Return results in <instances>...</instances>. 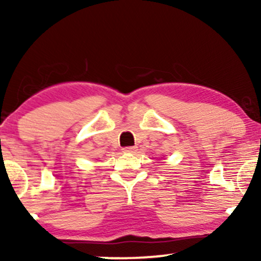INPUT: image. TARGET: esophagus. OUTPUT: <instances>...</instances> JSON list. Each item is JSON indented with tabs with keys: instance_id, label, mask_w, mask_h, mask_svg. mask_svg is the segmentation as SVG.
<instances>
[{
	"instance_id": "1",
	"label": "esophagus",
	"mask_w": 261,
	"mask_h": 261,
	"mask_svg": "<svg viewBox=\"0 0 261 261\" xmlns=\"http://www.w3.org/2000/svg\"><path fill=\"white\" fill-rule=\"evenodd\" d=\"M136 149H137L136 146H130V147H124L122 148V151H124L125 153H134Z\"/></svg>"
}]
</instances>
